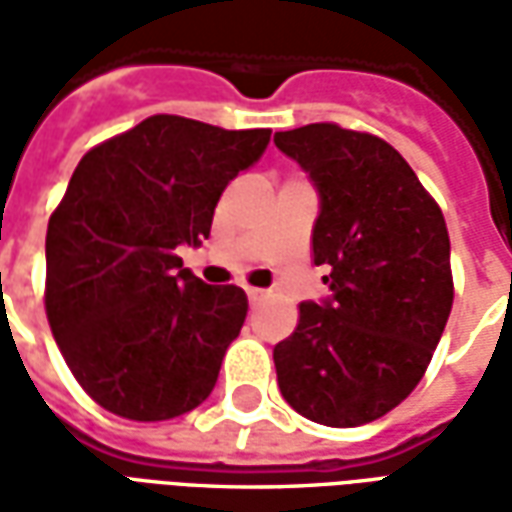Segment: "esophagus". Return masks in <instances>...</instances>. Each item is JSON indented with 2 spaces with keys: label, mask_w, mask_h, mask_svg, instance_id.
I'll return each mask as SVG.
<instances>
[{
  "label": "esophagus",
  "mask_w": 512,
  "mask_h": 512,
  "mask_svg": "<svg viewBox=\"0 0 512 512\" xmlns=\"http://www.w3.org/2000/svg\"><path fill=\"white\" fill-rule=\"evenodd\" d=\"M244 293H246V299H249V304H260V301L266 299V290L249 288V285H246V288H244Z\"/></svg>",
  "instance_id": "obj_1"
}]
</instances>
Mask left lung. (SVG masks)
<instances>
[{"mask_svg": "<svg viewBox=\"0 0 512 512\" xmlns=\"http://www.w3.org/2000/svg\"><path fill=\"white\" fill-rule=\"evenodd\" d=\"M321 191L312 260L332 296L299 304L274 345L282 397L301 417L356 428L425 376L452 310L450 233L439 202L381 136L337 123L277 131Z\"/></svg>", "mask_w": 512, "mask_h": 512, "instance_id": "left-lung-1", "label": "left lung"}]
</instances>
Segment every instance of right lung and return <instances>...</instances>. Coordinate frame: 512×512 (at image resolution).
Listing matches in <instances>:
<instances>
[{"mask_svg":"<svg viewBox=\"0 0 512 512\" xmlns=\"http://www.w3.org/2000/svg\"><path fill=\"white\" fill-rule=\"evenodd\" d=\"M271 131L153 115L87 150L46 230V318L65 365L134 422L211 395L246 318V293L205 285L175 255L208 238L224 186Z\"/></svg>","mask_w":512,"mask_h":512,"instance_id":"right-lung-1","label":"right lung"}]
</instances>
